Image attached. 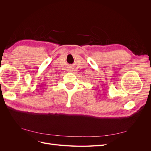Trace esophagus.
<instances>
[{
	"label": "esophagus",
	"mask_w": 151,
	"mask_h": 151,
	"mask_svg": "<svg viewBox=\"0 0 151 151\" xmlns=\"http://www.w3.org/2000/svg\"><path fill=\"white\" fill-rule=\"evenodd\" d=\"M69 70V72H73V71H74V68H73L72 67H70V68H69V69H68Z\"/></svg>",
	"instance_id": "obj_1"
}]
</instances>
